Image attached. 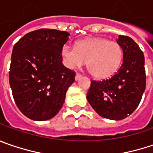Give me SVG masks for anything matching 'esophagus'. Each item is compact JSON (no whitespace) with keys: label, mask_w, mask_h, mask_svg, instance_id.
Here are the masks:
<instances>
[{"label":"esophagus","mask_w":153,"mask_h":153,"mask_svg":"<svg viewBox=\"0 0 153 153\" xmlns=\"http://www.w3.org/2000/svg\"><path fill=\"white\" fill-rule=\"evenodd\" d=\"M81 77H82V75H81L80 74H76V75H75V79L78 80V79H79Z\"/></svg>","instance_id":"1"}]
</instances>
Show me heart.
<instances>
[{
    "label": "heart",
    "instance_id": "heart-1",
    "mask_svg": "<svg viewBox=\"0 0 153 153\" xmlns=\"http://www.w3.org/2000/svg\"><path fill=\"white\" fill-rule=\"evenodd\" d=\"M61 56L64 66L68 68H79L86 62L93 76L106 79L119 69L123 62V51L116 41L102 37H88L78 41L75 48L64 44Z\"/></svg>",
    "mask_w": 153,
    "mask_h": 153
}]
</instances>
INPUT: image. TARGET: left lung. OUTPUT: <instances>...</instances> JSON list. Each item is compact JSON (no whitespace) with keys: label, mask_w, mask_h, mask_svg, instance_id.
<instances>
[{"label":"left lung","mask_w":153,"mask_h":153,"mask_svg":"<svg viewBox=\"0 0 153 153\" xmlns=\"http://www.w3.org/2000/svg\"><path fill=\"white\" fill-rule=\"evenodd\" d=\"M116 42L123 51V64L114 75L91 80L87 100L99 116L122 120L136 110L146 89L144 54L131 37L120 35Z\"/></svg>","instance_id":"obj_1"}]
</instances>
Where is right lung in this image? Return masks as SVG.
I'll return each mask as SVG.
<instances>
[{"instance_id": "right-lung-1", "label": "right lung", "mask_w": 153, "mask_h": 153, "mask_svg": "<svg viewBox=\"0 0 153 153\" xmlns=\"http://www.w3.org/2000/svg\"><path fill=\"white\" fill-rule=\"evenodd\" d=\"M69 33L39 29L17 42L11 57L9 83L17 107L34 121L53 118L62 109L75 72L64 67L61 50Z\"/></svg>"}]
</instances>
